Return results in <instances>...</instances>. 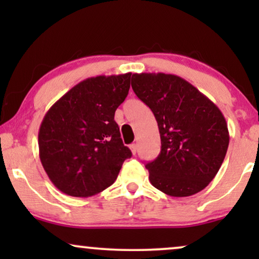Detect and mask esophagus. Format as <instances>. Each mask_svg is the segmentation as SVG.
I'll return each mask as SVG.
<instances>
[{
    "mask_svg": "<svg viewBox=\"0 0 259 259\" xmlns=\"http://www.w3.org/2000/svg\"><path fill=\"white\" fill-rule=\"evenodd\" d=\"M130 148H131V151H132V153L133 154H136L137 153V151H138V146H137V144H132L130 146Z\"/></svg>",
    "mask_w": 259,
    "mask_h": 259,
    "instance_id": "34e87169",
    "label": "esophagus"
}]
</instances>
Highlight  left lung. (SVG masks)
<instances>
[{
	"label": "left lung",
	"mask_w": 259,
	"mask_h": 259,
	"mask_svg": "<svg viewBox=\"0 0 259 259\" xmlns=\"http://www.w3.org/2000/svg\"><path fill=\"white\" fill-rule=\"evenodd\" d=\"M132 88L153 112L160 133V153L145 165L151 184L171 197L200 192L217 175L229 147L221 109L173 74L136 73Z\"/></svg>",
	"instance_id": "1"
}]
</instances>
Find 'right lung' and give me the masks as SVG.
Listing matches in <instances>:
<instances>
[{
	"label": "right lung",
	"instance_id": "1",
	"mask_svg": "<svg viewBox=\"0 0 259 259\" xmlns=\"http://www.w3.org/2000/svg\"><path fill=\"white\" fill-rule=\"evenodd\" d=\"M131 73L81 81L46 113L38 131L41 164L52 183L72 197H91L115 182L132 157L120 138L116 108Z\"/></svg>",
	"mask_w": 259,
	"mask_h": 259
}]
</instances>
